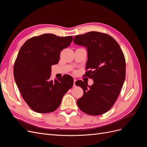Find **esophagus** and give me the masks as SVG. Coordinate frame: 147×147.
I'll return each mask as SVG.
<instances>
[{"label":"esophagus","mask_w":147,"mask_h":147,"mask_svg":"<svg viewBox=\"0 0 147 147\" xmlns=\"http://www.w3.org/2000/svg\"><path fill=\"white\" fill-rule=\"evenodd\" d=\"M77 80L76 79H74V86H76V85H75V82H76Z\"/></svg>","instance_id":"esophagus-1"}]
</instances>
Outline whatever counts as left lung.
Wrapping results in <instances>:
<instances>
[{
    "label": "left lung",
    "mask_w": 147,
    "mask_h": 147,
    "mask_svg": "<svg viewBox=\"0 0 147 147\" xmlns=\"http://www.w3.org/2000/svg\"><path fill=\"white\" fill-rule=\"evenodd\" d=\"M74 38L75 44L87 48L85 75L94 81L91 86L80 80L75 82L83 90L77 105L86 114H104L116 102L125 80L124 54L117 42L108 34L92 31Z\"/></svg>",
    "instance_id": "8db88e82"
}]
</instances>
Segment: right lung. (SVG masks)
<instances>
[{
  "mask_svg": "<svg viewBox=\"0 0 147 147\" xmlns=\"http://www.w3.org/2000/svg\"><path fill=\"white\" fill-rule=\"evenodd\" d=\"M72 38L44 34L29 38L21 47L13 74L22 97L35 112H54L72 87L74 79L69 75L58 80H50L51 65L58 63L61 51L70 45Z\"/></svg>",
  "mask_w": 147,
  "mask_h": 147,
  "instance_id": "1",
  "label": "right lung"
}]
</instances>
